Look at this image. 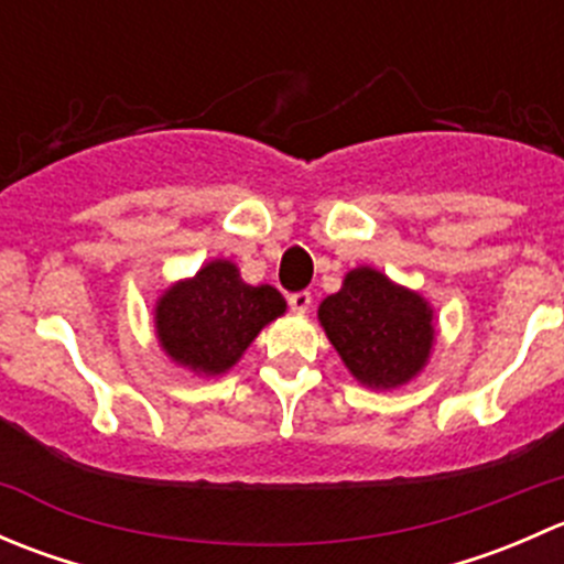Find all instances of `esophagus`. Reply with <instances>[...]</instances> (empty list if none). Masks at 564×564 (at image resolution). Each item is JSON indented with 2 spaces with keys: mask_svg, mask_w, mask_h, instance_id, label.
Instances as JSON below:
<instances>
[{
  "mask_svg": "<svg viewBox=\"0 0 564 564\" xmlns=\"http://www.w3.org/2000/svg\"><path fill=\"white\" fill-rule=\"evenodd\" d=\"M311 292H294L289 294V305H292V311H297V314H305V311L311 308Z\"/></svg>",
  "mask_w": 564,
  "mask_h": 564,
  "instance_id": "esophagus-1",
  "label": "esophagus"
}]
</instances>
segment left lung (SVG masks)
Returning <instances> with one entry per match:
<instances>
[{
  "instance_id": "obj_1",
  "label": "left lung",
  "mask_w": 564,
  "mask_h": 564,
  "mask_svg": "<svg viewBox=\"0 0 564 564\" xmlns=\"http://www.w3.org/2000/svg\"><path fill=\"white\" fill-rule=\"evenodd\" d=\"M318 322L351 377L373 390L412 382L436 335L431 305L373 267L346 272L340 292L318 305Z\"/></svg>"
}]
</instances>
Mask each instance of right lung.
<instances>
[{"label": "right lung", "mask_w": 564, "mask_h": 564, "mask_svg": "<svg viewBox=\"0 0 564 564\" xmlns=\"http://www.w3.org/2000/svg\"><path fill=\"white\" fill-rule=\"evenodd\" d=\"M283 311L286 300L278 289L250 286L237 264L215 259L158 297L155 335L176 366L198 377H218Z\"/></svg>", "instance_id": "obj_1"}]
</instances>
